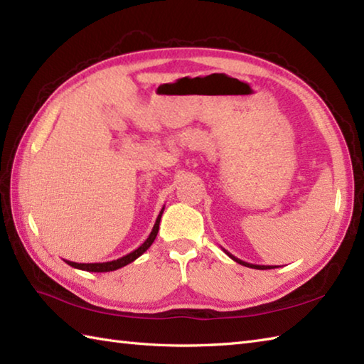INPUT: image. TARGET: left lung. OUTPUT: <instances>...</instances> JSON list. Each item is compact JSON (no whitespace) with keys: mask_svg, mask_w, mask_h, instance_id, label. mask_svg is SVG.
I'll list each match as a JSON object with an SVG mask.
<instances>
[{"mask_svg":"<svg viewBox=\"0 0 364 364\" xmlns=\"http://www.w3.org/2000/svg\"><path fill=\"white\" fill-rule=\"evenodd\" d=\"M223 252H225L228 257L231 258V259H235L236 262H239V264H242V266H245V267H252V269H259V270H264V269H274L272 266H259V264H250V262H245V261H242V259H239V258H236V257H233V255H231L230 252H227L225 249H222Z\"/></svg>","mask_w":364,"mask_h":364,"instance_id":"obj_1","label":"left lung"}]
</instances>
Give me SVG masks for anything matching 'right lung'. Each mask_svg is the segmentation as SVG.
Here are the masks:
<instances>
[{"mask_svg":"<svg viewBox=\"0 0 364 364\" xmlns=\"http://www.w3.org/2000/svg\"><path fill=\"white\" fill-rule=\"evenodd\" d=\"M162 213H164V208L159 211L158 218H156V222H154V225L151 228V233L149 235V237L145 239L142 245H139L136 250H133L131 253L125 255V257H122L119 259H114V261H106V262H87V264H84V262H73V261H67L65 262L68 266H72L75 269H81V270H87V272H111V270H117L123 266L129 264V262H133L134 259H137L144 252L149 250V247L153 244L154 239H156V235H158V230H159V222H161V215Z\"/></svg>","mask_w":364,"mask_h":364,"instance_id":"1","label":"right lung"}]
</instances>
